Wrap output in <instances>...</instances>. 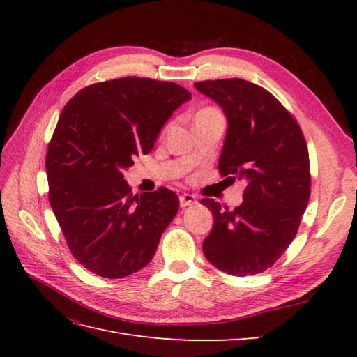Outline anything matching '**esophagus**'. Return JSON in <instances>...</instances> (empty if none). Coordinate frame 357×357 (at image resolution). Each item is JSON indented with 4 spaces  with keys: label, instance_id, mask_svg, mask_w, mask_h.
Wrapping results in <instances>:
<instances>
[{
    "label": "esophagus",
    "instance_id": "esophagus-1",
    "mask_svg": "<svg viewBox=\"0 0 357 357\" xmlns=\"http://www.w3.org/2000/svg\"><path fill=\"white\" fill-rule=\"evenodd\" d=\"M193 204H197V198L190 195V193H185V195L180 197V207L185 208V207H189V205H193Z\"/></svg>",
    "mask_w": 357,
    "mask_h": 357
}]
</instances>
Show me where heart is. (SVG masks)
Here are the masks:
<instances>
[{"instance_id": "obj_1", "label": "heart", "mask_w": 357, "mask_h": 357, "mask_svg": "<svg viewBox=\"0 0 357 357\" xmlns=\"http://www.w3.org/2000/svg\"><path fill=\"white\" fill-rule=\"evenodd\" d=\"M205 113H218V110L215 109H211V107H207V109H202L201 112H198L197 116H201V114H205Z\"/></svg>"}]
</instances>
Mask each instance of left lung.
<instances>
[{
	"instance_id": "left-lung-1",
	"label": "left lung",
	"mask_w": 357,
	"mask_h": 357,
	"mask_svg": "<svg viewBox=\"0 0 357 357\" xmlns=\"http://www.w3.org/2000/svg\"><path fill=\"white\" fill-rule=\"evenodd\" d=\"M228 119L219 159L222 177L244 180L243 204L229 210L211 198L202 205L214 226L202 243L208 262L236 277L271 268L294 241L311 193L304 134L273 93L243 79L197 82Z\"/></svg>"
}]
</instances>
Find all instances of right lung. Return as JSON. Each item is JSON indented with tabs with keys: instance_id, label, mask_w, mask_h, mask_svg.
<instances>
[{
	"instance_id": "1",
	"label": "right lung",
	"mask_w": 357,
	"mask_h": 357,
	"mask_svg": "<svg viewBox=\"0 0 357 357\" xmlns=\"http://www.w3.org/2000/svg\"><path fill=\"white\" fill-rule=\"evenodd\" d=\"M190 98L176 83L122 77L86 86L63 107L46 156L49 202L91 273L122 278L152 261L178 197L167 188L134 195L123 171Z\"/></svg>"
}]
</instances>
